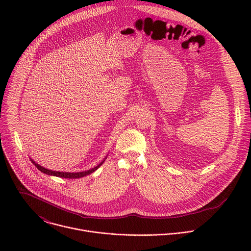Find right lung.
<instances>
[{
  "mask_svg": "<svg viewBox=\"0 0 251 251\" xmlns=\"http://www.w3.org/2000/svg\"><path fill=\"white\" fill-rule=\"evenodd\" d=\"M34 166L37 167L41 172L47 174V175H50V176H59V177H65V178H78V177H82V176H85L86 175H89L91 173H93L94 171H96L100 165H102V162L100 165L88 170V171H85V172H80V173H63V172H55V171H50V170H48V169H45L44 167L38 165L37 163H34L33 161H31Z\"/></svg>",
  "mask_w": 251,
  "mask_h": 251,
  "instance_id": "obj_1",
  "label": "right lung"
}]
</instances>
